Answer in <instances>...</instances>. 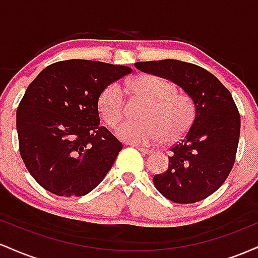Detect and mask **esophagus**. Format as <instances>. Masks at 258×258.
Returning <instances> with one entry per match:
<instances>
[{
    "mask_svg": "<svg viewBox=\"0 0 258 258\" xmlns=\"http://www.w3.org/2000/svg\"><path fill=\"white\" fill-rule=\"evenodd\" d=\"M138 150L144 155H148V154H152L153 150L152 149H148V148H143V147H138Z\"/></svg>",
    "mask_w": 258,
    "mask_h": 258,
    "instance_id": "34e87169",
    "label": "esophagus"
}]
</instances>
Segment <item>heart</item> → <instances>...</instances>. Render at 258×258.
<instances>
[{
  "mask_svg": "<svg viewBox=\"0 0 258 258\" xmlns=\"http://www.w3.org/2000/svg\"><path fill=\"white\" fill-rule=\"evenodd\" d=\"M131 90L148 100L142 114L143 121H125L116 128V136L133 144H150L159 138L174 142L188 131L194 120L193 100L186 94L176 93L167 80L155 75H139L130 84ZM99 111L109 126L120 122L125 102L120 86L112 84L99 97Z\"/></svg>",
  "mask_w": 258,
  "mask_h": 258,
  "instance_id": "1",
  "label": "heart"
}]
</instances>
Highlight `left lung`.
<instances>
[{
    "label": "left lung",
    "mask_w": 258,
    "mask_h": 258,
    "mask_svg": "<svg viewBox=\"0 0 258 258\" xmlns=\"http://www.w3.org/2000/svg\"><path fill=\"white\" fill-rule=\"evenodd\" d=\"M143 73L171 80L193 100L195 116L171 148L166 172L153 178L156 189L177 204H193L215 193L230 173L240 136V115L230 92L204 68L164 59L138 61Z\"/></svg>",
    "instance_id": "obj_1"
}]
</instances>
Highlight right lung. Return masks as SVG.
Masks as SVG:
<instances>
[{"instance_id":"right-lung-1","label":"right lung","mask_w":258,"mask_h":258,"mask_svg":"<svg viewBox=\"0 0 258 258\" xmlns=\"http://www.w3.org/2000/svg\"><path fill=\"white\" fill-rule=\"evenodd\" d=\"M130 67L70 59L48 65L29 85L17 110L19 150L46 190L82 197L104 179L122 144L99 125L98 100Z\"/></svg>"}]
</instances>
